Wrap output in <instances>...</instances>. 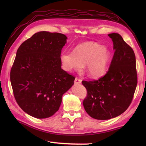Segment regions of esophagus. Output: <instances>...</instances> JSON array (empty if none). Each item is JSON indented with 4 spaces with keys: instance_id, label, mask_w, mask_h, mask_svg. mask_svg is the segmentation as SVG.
<instances>
[{
    "instance_id": "1",
    "label": "esophagus",
    "mask_w": 146,
    "mask_h": 146,
    "mask_svg": "<svg viewBox=\"0 0 146 146\" xmlns=\"http://www.w3.org/2000/svg\"><path fill=\"white\" fill-rule=\"evenodd\" d=\"M81 81L82 80H81L80 79L78 78H75V83L76 84H80Z\"/></svg>"
}]
</instances>
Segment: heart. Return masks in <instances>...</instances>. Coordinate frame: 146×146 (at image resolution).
Instances as JSON below:
<instances>
[{"label": "heart", "instance_id": "obj_1", "mask_svg": "<svg viewBox=\"0 0 146 146\" xmlns=\"http://www.w3.org/2000/svg\"><path fill=\"white\" fill-rule=\"evenodd\" d=\"M110 60V53L105 46L94 42L79 44L74 51H65L60 55L64 70L68 72L80 71L85 65L86 71L92 78L104 75Z\"/></svg>", "mask_w": 146, "mask_h": 146}]
</instances>
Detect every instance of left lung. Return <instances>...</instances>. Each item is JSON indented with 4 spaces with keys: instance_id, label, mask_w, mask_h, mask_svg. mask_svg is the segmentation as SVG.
Listing matches in <instances>:
<instances>
[{
    "instance_id": "8db88e82",
    "label": "left lung",
    "mask_w": 146,
    "mask_h": 146,
    "mask_svg": "<svg viewBox=\"0 0 146 146\" xmlns=\"http://www.w3.org/2000/svg\"><path fill=\"white\" fill-rule=\"evenodd\" d=\"M108 36L115 52L109 70L98 80H82L87 90L83 106L97 120H108L125 111L132 102L137 85L136 58L131 47L118 33Z\"/></svg>"
}]
</instances>
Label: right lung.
Instances as JSON below:
<instances>
[{"mask_svg":"<svg viewBox=\"0 0 146 146\" xmlns=\"http://www.w3.org/2000/svg\"><path fill=\"white\" fill-rule=\"evenodd\" d=\"M67 38L62 33L40 31L17 49L10 81L16 102L32 117L53 115L63 94L74 84L75 76L61 68V51Z\"/></svg>","mask_w":146,"mask_h":146,"instance_id":"obj_1","label":"right lung"}]
</instances>
